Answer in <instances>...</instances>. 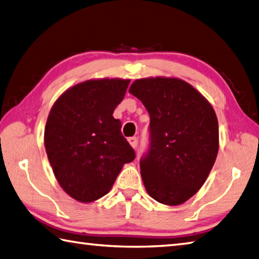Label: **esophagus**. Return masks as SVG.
Listing matches in <instances>:
<instances>
[{
    "instance_id": "34e87169",
    "label": "esophagus",
    "mask_w": 259,
    "mask_h": 259,
    "mask_svg": "<svg viewBox=\"0 0 259 259\" xmlns=\"http://www.w3.org/2000/svg\"><path fill=\"white\" fill-rule=\"evenodd\" d=\"M128 142H130V144L132 145V148H136V146H138V138H130L128 139Z\"/></svg>"
}]
</instances>
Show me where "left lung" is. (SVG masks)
Masks as SVG:
<instances>
[{
	"mask_svg": "<svg viewBox=\"0 0 259 259\" xmlns=\"http://www.w3.org/2000/svg\"><path fill=\"white\" fill-rule=\"evenodd\" d=\"M130 92L150 115V143L140 161L146 192L165 205L183 204L203 186L215 162V111L197 90L179 79L136 80Z\"/></svg>",
	"mask_w": 259,
	"mask_h": 259,
	"instance_id": "8db88e82",
	"label": "left lung"
}]
</instances>
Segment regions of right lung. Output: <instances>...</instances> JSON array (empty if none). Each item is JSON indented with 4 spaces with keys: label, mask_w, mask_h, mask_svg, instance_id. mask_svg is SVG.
<instances>
[{
    "label": "right lung",
    "mask_w": 259,
    "mask_h": 259,
    "mask_svg": "<svg viewBox=\"0 0 259 259\" xmlns=\"http://www.w3.org/2000/svg\"><path fill=\"white\" fill-rule=\"evenodd\" d=\"M130 80H90L65 91L48 115L45 148L58 184L76 201L94 202L109 192L135 151L121 134L114 110Z\"/></svg>",
    "instance_id": "obj_1"
}]
</instances>
